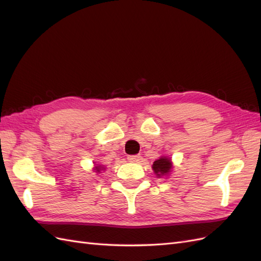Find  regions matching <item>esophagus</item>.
Instances as JSON below:
<instances>
[{"label":"esophagus","instance_id":"obj_1","mask_svg":"<svg viewBox=\"0 0 261 261\" xmlns=\"http://www.w3.org/2000/svg\"><path fill=\"white\" fill-rule=\"evenodd\" d=\"M128 161L132 162V163H137L140 161V155H129Z\"/></svg>","mask_w":261,"mask_h":261}]
</instances>
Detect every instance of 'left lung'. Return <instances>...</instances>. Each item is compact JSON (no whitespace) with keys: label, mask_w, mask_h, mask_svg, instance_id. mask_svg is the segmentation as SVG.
I'll use <instances>...</instances> for the list:
<instances>
[{"label":"left lung","mask_w":261,"mask_h":261,"mask_svg":"<svg viewBox=\"0 0 261 261\" xmlns=\"http://www.w3.org/2000/svg\"><path fill=\"white\" fill-rule=\"evenodd\" d=\"M172 168L173 165L171 162V159L168 156H161L160 159H158L156 161L153 162V165H152V169L154 171L155 175L158 177L169 175Z\"/></svg>","instance_id":"obj_1"}]
</instances>
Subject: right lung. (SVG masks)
<instances>
[{
  "instance_id": "obj_1",
  "label": "right lung",
  "mask_w": 261,
  "mask_h": 261,
  "mask_svg": "<svg viewBox=\"0 0 261 261\" xmlns=\"http://www.w3.org/2000/svg\"><path fill=\"white\" fill-rule=\"evenodd\" d=\"M93 170L96 171V173H100V171H102V170H105V168L102 165H96L95 168H93Z\"/></svg>"
}]
</instances>
